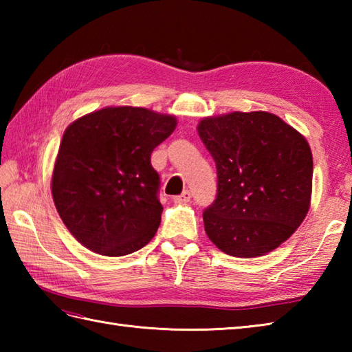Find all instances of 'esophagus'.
Instances as JSON below:
<instances>
[{"mask_svg":"<svg viewBox=\"0 0 352 352\" xmlns=\"http://www.w3.org/2000/svg\"><path fill=\"white\" fill-rule=\"evenodd\" d=\"M190 198H192V193L189 190H184L182 195L174 197V203L175 204H186V203H189Z\"/></svg>","mask_w":352,"mask_h":352,"instance_id":"esophagus-1","label":"esophagus"}]
</instances>
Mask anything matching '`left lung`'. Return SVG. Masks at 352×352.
Returning <instances> with one entry per match:
<instances>
[{"instance_id": "left-lung-1", "label": "left lung", "mask_w": 352, "mask_h": 352, "mask_svg": "<svg viewBox=\"0 0 352 352\" xmlns=\"http://www.w3.org/2000/svg\"><path fill=\"white\" fill-rule=\"evenodd\" d=\"M213 157L218 197L203 213L208 239L233 257L274 251L301 226L311 201L307 139L269 111H231L199 121Z\"/></svg>"}]
</instances>
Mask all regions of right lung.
<instances>
[{
  "label": "right lung",
  "mask_w": 352,
  "mask_h": 352,
  "mask_svg": "<svg viewBox=\"0 0 352 352\" xmlns=\"http://www.w3.org/2000/svg\"><path fill=\"white\" fill-rule=\"evenodd\" d=\"M177 126L174 115L110 106L68 125L51 175L54 206L87 250L121 257L145 246L160 226L153 149Z\"/></svg>",
  "instance_id": "obj_1"
}]
</instances>
